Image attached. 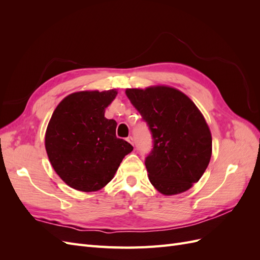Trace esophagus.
I'll use <instances>...</instances> for the list:
<instances>
[{
	"instance_id": "1",
	"label": "esophagus",
	"mask_w": 260,
	"mask_h": 260,
	"mask_svg": "<svg viewBox=\"0 0 260 260\" xmlns=\"http://www.w3.org/2000/svg\"><path fill=\"white\" fill-rule=\"evenodd\" d=\"M127 141H128V142H129L130 144L135 145V140H133V138H132V137H128V138H127Z\"/></svg>"
}]
</instances>
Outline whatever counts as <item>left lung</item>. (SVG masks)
Returning <instances> with one entry per match:
<instances>
[{"label":"left lung","mask_w":260,"mask_h":260,"mask_svg":"<svg viewBox=\"0 0 260 260\" xmlns=\"http://www.w3.org/2000/svg\"><path fill=\"white\" fill-rule=\"evenodd\" d=\"M152 133L145 158L148 179L157 191H187L205 172L211 157V135L205 118L184 93L170 86L125 90Z\"/></svg>","instance_id":"1"}]
</instances>
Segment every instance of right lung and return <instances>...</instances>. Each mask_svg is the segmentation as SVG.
<instances>
[{
	"label": "right lung",
	"instance_id": "1",
	"mask_svg": "<svg viewBox=\"0 0 260 260\" xmlns=\"http://www.w3.org/2000/svg\"><path fill=\"white\" fill-rule=\"evenodd\" d=\"M116 90L70 94L55 108L45 133L54 170L70 187L94 192L104 187L132 145L116 137L117 122L105 118Z\"/></svg>",
	"mask_w": 260,
	"mask_h": 260
}]
</instances>
